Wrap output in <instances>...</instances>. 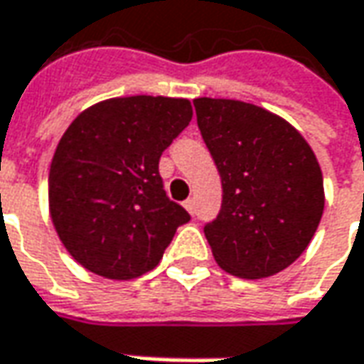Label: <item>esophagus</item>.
<instances>
[{
	"mask_svg": "<svg viewBox=\"0 0 364 364\" xmlns=\"http://www.w3.org/2000/svg\"><path fill=\"white\" fill-rule=\"evenodd\" d=\"M184 208H186V210L190 212V214H194V212H196V204H194V200L188 198L186 202H184Z\"/></svg>",
	"mask_w": 364,
	"mask_h": 364,
	"instance_id": "34e87169",
	"label": "esophagus"
}]
</instances>
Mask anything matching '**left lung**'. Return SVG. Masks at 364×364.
I'll return each mask as SVG.
<instances>
[{
    "label": "left lung",
    "instance_id": "8db88e82",
    "mask_svg": "<svg viewBox=\"0 0 364 364\" xmlns=\"http://www.w3.org/2000/svg\"><path fill=\"white\" fill-rule=\"evenodd\" d=\"M198 128L222 180V206L204 226L218 267L267 279L306 250L324 210L313 148L287 119L255 104L194 100Z\"/></svg>",
    "mask_w": 364,
    "mask_h": 364
}]
</instances>
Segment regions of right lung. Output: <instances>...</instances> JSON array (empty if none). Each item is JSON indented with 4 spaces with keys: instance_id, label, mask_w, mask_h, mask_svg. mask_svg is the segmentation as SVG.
<instances>
[{
    "instance_id": "obj_1",
    "label": "right lung",
    "mask_w": 364,
    "mask_h": 364,
    "mask_svg": "<svg viewBox=\"0 0 364 364\" xmlns=\"http://www.w3.org/2000/svg\"><path fill=\"white\" fill-rule=\"evenodd\" d=\"M190 119L184 97H112L84 109L63 132L50 166L51 222L90 272L142 277L190 220L166 196L158 172L162 152Z\"/></svg>"
}]
</instances>
